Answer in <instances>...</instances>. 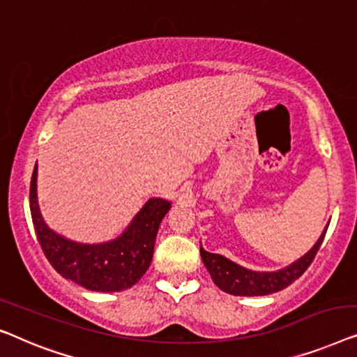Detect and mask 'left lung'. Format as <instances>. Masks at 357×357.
<instances>
[{"instance_id":"8db88e82","label":"left lung","mask_w":357,"mask_h":357,"mask_svg":"<svg viewBox=\"0 0 357 357\" xmlns=\"http://www.w3.org/2000/svg\"><path fill=\"white\" fill-rule=\"evenodd\" d=\"M328 228V227H327ZM327 228L324 229L322 236H320L317 243L312 249L309 250L304 257L296 260L289 267L278 272H252L244 267H239L234 262H231L227 257L220 254L207 252L200 248V257L204 260V265L207 267L210 277L215 281V284L225 293L234 294V296H265L277 293V291L284 289L289 286L294 280H298L303 275L320 249V244L325 238Z\"/></svg>"}]
</instances>
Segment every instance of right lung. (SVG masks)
<instances>
[{
	"label": "right lung",
	"instance_id": "obj_1",
	"mask_svg": "<svg viewBox=\"0 0 357 357\" xmlns=\"http://www.w3.org/2000/svg\"><path fill=\"white\" fill-rule=\"evenodd\" d=\"M169 207L168 200L150 199L118 239L79 244L45 225L37 204V165L30 181V213L45 257L61 277L90 291H123L142 278L152 262L158 227Z\"/></svg>",
	"mask_w": 357,
	"mask_h": 357
}]
</instances>
